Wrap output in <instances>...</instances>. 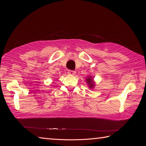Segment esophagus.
Segmentation results:
<instances>
[{
    "instance_id": "1",
    "label": "esophagus",
    "mask_w": 146,
    "mask_h": 146,
    "mask_svg": "<svg viewBox=\"0 0 146 146\" xmlns=\"http://www.w3.org/2000/svg\"><path fill=\"white\" fill-rule=\"evenodd\" d=\"M69 75H71V76H74L75 74H76V72L75 71V70H69L68 72Z\"/></svg>"
}]
</instances>
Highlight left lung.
<instances>
[{"instance_id":"1","label":"left lung","mask_w":146,"mask_h":146,"mask_svg":"<svg viewBox=\"0 0 146 146\" xmlns=\"http://www.w3.org/2000/svg\"><path fill=\"white\" fill-rule=\"evenodd\" d=\"M86 82L87 83L88 87H89L90 89H93V88L95 87L96 86V83L94 81V78H92V76H88L86 78Z\"/></svg>"}]
</instances>
